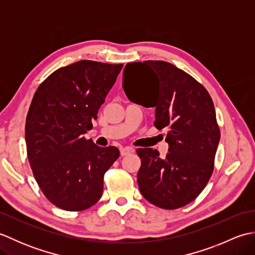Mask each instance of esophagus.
<instances>
[{"instance_id": "esophagus-1", "label": "esophagus", "mask_w": 255, "mask_h": 255, "mask_svg": "<svg viewBox=\"0 0 255 255\" xmlns=\"http://www.w3.org/2000/svg\"><path fill=\"white\" fill-rule=\"evenodd\" d=\"M133 152V149L130 148V147H124V148H121V154L124 156V155H127L129 153Z\"/></svg>"}]
</instances>
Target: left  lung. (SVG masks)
I'll use <instances>...</instances> for the list:
<instances>
[{
	"label": "left lung",
	"instance_id": "left-lung-1",
	"mask_svg": "<svg viewBox=\"0 0 255 255\" xmlns=\"http://www.w3.org/2000/svg\"><path fill=\"white\" fill-rule=\"evenodd\" d=\"M133 78L142 83L139 92ZM123 89L131 102L154 108L156 128L169 129L165 159L155 149H137L140 193L160 208L183 207L202 193L214 171L220 130L213 100L202 84L166 61L127 63Z\"/></svg>",
	"mask_w": 255,
	"mask_h": 255
}]
</instances>
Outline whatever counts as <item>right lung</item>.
I'll return each instance as SVG.
<instances>
[{"label":"right lung","instance_id":"1","mask_svg":"<svg viewBox=\"0 0 255 255\" xmlns=\"http://www.w3.org/2000/svg\"><path fill=\"white\" fill-rule=\"evenodd\" d=\"M123 68L81 60L51 73L32 97L25 139L29 164L45 196L57 207L79 211L99 202L103 178L119 156L84 134Z\"/></svg>","mask_w":255,"mask_h":255}]
</instances>
